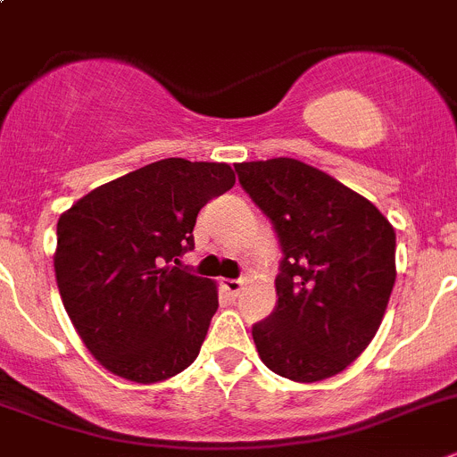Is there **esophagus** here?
<instances>
[{
    "label": "esophagus",
    "mask_w": 457,
    "mask_h": 457,
    "mask_svg": "<svg viewBox=\"0 0 457 457\" xmlns=\"http://www.w3.org/2000/svg\"><path fill=\"white\" fill-rule=\"evenodd\" d=\"M220 287H223L225 291L229 293V295L237 297L238 293H241V288H243V281L241 279H223V281H220Z\"/></svg>",
    "instance_id": "obj_1"
}]
</instances>
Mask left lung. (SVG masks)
I'll list each match as a JSON object with an SVG mask.
<instances>
[{"label":"left lung","instance_id":"obj_1","mask_svg":"<svg viewBox=\"0 0 457 457\" xmlns=\"http://www.w3.org/2000/svg\"><path fill=\"white\" fill-rule=\"evenodd\" d=\"M234 169L284 250L275 311L253 327L259 358L297 383L336 377L381 327L396 279L395 228L368 198L293 157Z\"/></svg>","mask_w":457,"mask_h":457}]
</instances>
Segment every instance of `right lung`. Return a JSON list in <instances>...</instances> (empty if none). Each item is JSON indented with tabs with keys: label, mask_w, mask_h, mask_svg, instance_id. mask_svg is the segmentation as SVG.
Instances as JSON below:
<instances>
[{
	"label": "right lung",
	"mask_w": 457,
	"mask_h": 457,
	"mask_svg": "<svg viewBox=\"0 0 457 457\" xmlns=\"http://www.w3.org/2000/svg\"><path fill=\"white\" fill-rule=\"evenodd\" d=\"M225 162H153L76 200L58 219L62 304L96 361L132 383H160L195 361L219 288L170 262L194 248L207 200L232 189Z\"/></svg>",
	"instance_id": "add662e5"
}]
</instances>
